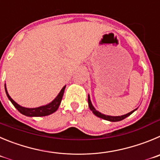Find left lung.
Segmentation results:
<instances>
[{"label":"left lung","instance_id":"8db88e82","mask_svg":"<svg viewBox=\"0 0 160 160\" xmlns=\"http://www.w3.org/2000/svg\"><path fill=\"white\" fill-rule=\"evenodd\" d=\"M88 101L89 108H90V110H92V112H93V114H95V115H96L97 117H98V118H100L105 119V120H107V121H110V122H119V121L123 120V119H125V118H127L128 116H129V115H130V114H132V113H133V112L135 111L136 110H137V109H135V110H132V111L129 112V113H128V114H124V115H122V116H109V115H105V114H101L100 112L97 111V110H95V108H94V107H93V106H92V102H91L90 97H89V95H88Z\"/></svg>","mask_w":160,"mask_h":160}]
</instances>
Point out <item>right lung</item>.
Here are the masks:
<instances>
[{
    "label": "right lung",
    "instance_id": "add662e5",
    "mask_svg": "<svg viewBox=\"0 0 160 160\" xmlns=\"http://www.w3.org/2000/svg\"><path fill=\"white\" fill-rule=\"evenodd\" d=\"M4 88H5V92L6 95L8 96V99L12 102V103L13 104L15 107L19 110V112H20L21 114H24V115L28 116V117H42V116H47L50 115V114H53L57 110L59 107L60 103L62 102V97H63L64 92H65V86L62 89V91L60 92V93L58 94V96L52 101L50 103L47 104L46 106H42V107H37V108H26V107H23L21 106H19V104L16 103L12 98L9 96L8 92H7V89H6L5 84H4Z\"/></svg>",
    "mask_w": 160,
    "mask_h": 160
}]
</instances>
